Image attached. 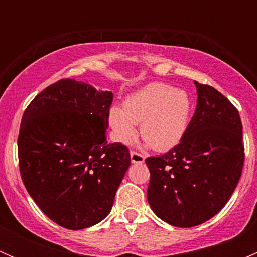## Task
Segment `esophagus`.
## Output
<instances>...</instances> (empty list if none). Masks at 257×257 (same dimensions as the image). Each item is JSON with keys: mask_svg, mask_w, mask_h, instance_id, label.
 Listing matches in <instances>:
<instances>
[{"mask_svg": "<svg viewBox=\"0 0 257 257\" xmlns=\"http://www.w3.org/2000/svg\"><path fill=\"white\" fill-rule=\"evenodd\" d=\"M144 155L141 153L136 152V150H132L131 152V160L132 163H143L144 162Z\"/></svg>", "mask_w": 257, "mask_h": 257, "instance_id": "34e87169", "label": "esophagus"}]
</instances>
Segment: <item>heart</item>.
I'll return each instance as SVG.
<instances>
[{"mask_svg": "<svg viewBox=\"0 0 257 257\" xmlns=\"http://www.w3.org/2000/svg\"><path fill=\"white\" fill-rule=\"evenodd\" d=\"M190 114V100L185 92L164 83H153L132 94L123 109L114 107L109 123L120 143H131L141 124V136L157 152H165L183 138Z\"/></svg>", "mask_w": 257, "mask_h": 257, "instance_id": "heart-1", "label": "heart"}]
</instances>
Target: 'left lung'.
<instances>
[{
    "mask_svg": "<svg viewBox=\"0 0 257 257\" xmlns=\"http://www.w3.org/2000/svg\"><path fill=\"white\" fill-rule=\"evenodd\" d=\"M195 85L198 104L180 143L165 154L145 159L150 208L178 227L198 226L224 208L245 160L237 109L211 85Z\"/></svg>",
    "mask_w": 257,
    "mask_h": 257,
    "instance_id": "left-lung-1",
    "label": "left lung"
}]
</instances>
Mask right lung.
<instances>
[{"mask_svg": "<svg viewBox=\"0 0 257 257\" xmlns=\"http://www.w3.org/2000/svg\"><path fill=\"white\" fill-rule=\"evenodd\" d=\"M112 92L63 78L38 93L18 133L21 178L38 208L69 230L102 221L131 165L129 148L108 143Z\"/></svg>", "mask_w": 257, "mask_h": 257, "instance_id": "obj_1", "label": "right lung"}]
</instances>
